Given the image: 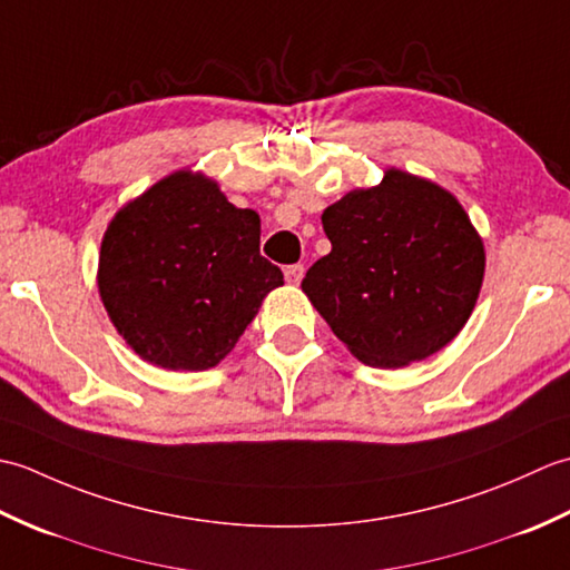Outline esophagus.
<instances>
[{
	"instance_id": "1",
	"label": "esophagus",
	"mask_w": 570,
	"mask_h": 570,
	"mask_svg": "<svg viewBox=\"0 0 570 570\" xmlns=\"http://www.w3.org/2000/svg\"><path fill=\"white\" fill-rule=\"evenodd\" d=\"M304 264H292V266H286L284 269V276H286V282L292 284V286H298L301 284V278H304Z\"/></svg>"
}]
</instances>
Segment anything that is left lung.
<instances>
[{
  "label": "left lung",
  "instance_id": "obj_1",
  "mask_svg": "<svg viewBox=\"0 0 570 570\" xmlns=\"http://www.w3.org/2000/svg\"><path fill=\"white\" fill-rule=\"evenodd\" d=\"M331 239L301 288L360 362L399 370L463 331L485 276V245L451 190L386 168L323 210Z\"/></svg>",
  "mask_w": 570,
  "mask_h": 570
}]
</instances>
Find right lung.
<instances>
[{"mask_svg": "<svg viewBox=\"0 0 570 570\" xmlns=\"http://www.w3.org/2000/svg\"><path fill=\"white\" fill-rule=\"evenodd\" d=\"M262 223L217 180L180 168L115 213L98 292L117 333L164 370H210L235 347L264 296L284 284L259 254Z\"/></svg>", "mask_w": 570, "mask_h": 570, "instance_id": "obj_1", "label": "right lung"}]
</instances>
